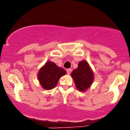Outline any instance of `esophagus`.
Masks as SVG:
<instances>
[{
  "label": "esophagus",
  "mask_w": 130,
  "mask_h": 130,
  "mask_svg": "<svg viewBox=\"0 0 130 130\" xmlns=\"http://www.w3.org/2000/svg\"><path fill=\"white\" fill-rule=\"evenodd\" d=\"M66 72H67V74L70 75L72 73V69H68L67 70H66Z\"/></svg>",
  "instance_id": "1"
}]
</instances>
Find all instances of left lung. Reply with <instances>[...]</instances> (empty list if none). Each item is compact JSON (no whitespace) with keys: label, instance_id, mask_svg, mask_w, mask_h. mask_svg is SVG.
I'll use <instances>...</instances> for the list:
<instances>
[{"label":"left lung","instance_id":"8db88e82","mask_svg":"<svg viewBox=\"0 0 130 130\" xmlns=\"http://www.w3.org/2000/svg\"><path fill=\"white\" fill-rule=\"evenodd\" d=\"M76 87L80 91H85L93 82V73L88 63L83 60L79 63L78 67L71 73Z\"/></svg>","mask_w":130,"mask_h":130}]
</instances>
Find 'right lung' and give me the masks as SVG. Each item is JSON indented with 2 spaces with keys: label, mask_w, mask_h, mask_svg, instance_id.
<instances>
[{
  "label": "right lung",
  "mask_w": 130,
  "mask_h": 130,
  "mask_svg": "<svg viewBox=\"0 0 130 130\" xmlns=\"http://www.w3.org/2000/svg\"><path fill=\"white\" fill-rule=\"evenodd\" d=\"M66 73L64 69L49 61L40 69L38 77L42 87L45 90H50L56 87L60 77Z\"/></svg>",
  "instance_id": "right-lung-1"
}]
</instances>
